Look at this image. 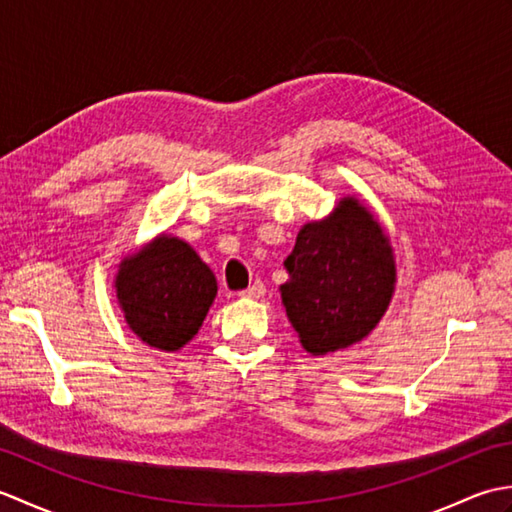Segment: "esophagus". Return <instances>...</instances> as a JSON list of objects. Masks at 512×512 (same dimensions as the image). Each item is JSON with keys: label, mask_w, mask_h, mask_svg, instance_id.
<instances>
[{"label": "esophagus", "mask_w": 512, "mask_h": 512, "mask_svg": "<svg viewBox=\"0 0 512 512\" xmlns=\"http://www.w3.org/2000/svg\"><path fill=\"white\" fill-rule=\"evenodd\" d=\"M266 295V286L262 284V281H255L253 286H248L246 290L239 292V297L244 299H262Z\"/></svg>", "instance_id": "esophagus-1"}]
</instances>
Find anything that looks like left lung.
<instances>
[{
    "instance_id": "obj_1",
    "label": "left lung",
    "mask_w": 512,
    "mask_h": 512,
    "mask_svg": "<svg viewBox=\"0 0 512 512\" xmlns=\"http://www.w3.org/2000/svg\"><path fill=\"white\" fill-rule=\"evenodd\" d=\"M288 321L312 356L343 350L372 332L396 286L394 248L383 226L354 195L319 222L301 226L284 262Z\"/></svg>"
}]
</instances>
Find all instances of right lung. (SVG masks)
I'll return each mask as SVG.
<instances>
[{"instance_id": "1", "label": "right lung", "mask_w": 512, "mask_h": 512, "mask_svg": "<svg viewBox=\"0 0 512 512\" xmlns=\"http://www.w3.org/2000/svg\"><path fill=\"white\" fill-rule=\"evenodd\" d=\"M116 299L140 341L176 352L198 334L217 295L213 270L178 237L158 235L118 264Z\"/></svg>"}]
</instances>
